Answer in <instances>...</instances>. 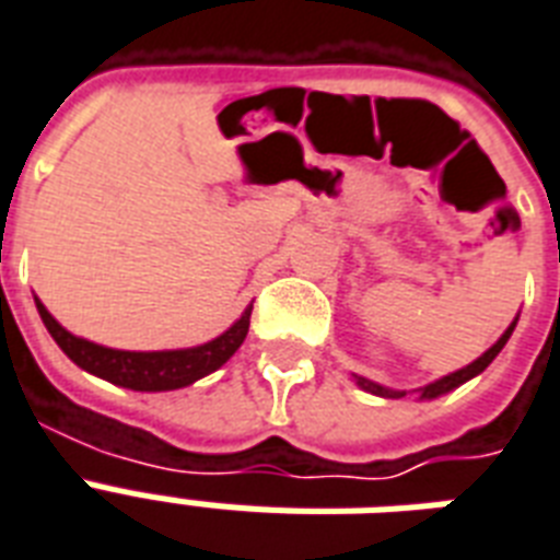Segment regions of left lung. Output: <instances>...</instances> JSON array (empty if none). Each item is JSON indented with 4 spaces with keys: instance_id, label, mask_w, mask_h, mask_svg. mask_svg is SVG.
<instances>
[{
    "instance_id": "1",
    "label": "left lung",
    "mask_w": 560,
    "mask_h": 560,
    "mask_svg": "<svg viewBox=\"0 0 560 560\" xmlns=\"http://www.w3.org/2000/svg\"><path fill=\"white\" fill-rule=\"evenodd\" d=\"M514 327H517V318H514V324H511V327L502 332L500 341H497L493 348L485 350L482 357L476 359V362H470V365L462 368V371H453V374L441 376V380H435V383L423 385V388H420V400H432V397H441V394L453 392V388H458V385L467 383V380H474L476 374H482L485 368L491 365L493 359L500 357V350L505 348V341L511 339ZM357 385H359V388H365V392H371V394H380V397H392V400H397V397H406V392H394V388L376 385V383H371V380H365V376H357Z\"/></svg>"
}]
</instances>
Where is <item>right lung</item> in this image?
<instances>
[{"label":"right lung","instance_id":"right-lung-1","mask_svg":"<svg viewBox=\"0 0 560 560\" xmlns=\"http://www.w3.org/2000/svg\"><path fill=\"white\" fill-rule=\"evenodd\" d=\"M37 312H40L43 324L51 332V339L58 341V348L67 353L78 368H84L86 374H95L107 380V383L122 385L131 392H175L184 385H192L195 380L212 374L228 359L240 350V345L248 336L250 327V310L242 312V318L231 329H224L219 339L198 345V348L186 350H114L93 345V341L78 339L69 329H63L58 320L51 318V312L43 306L37 298Z\"/></svg>","mask_w":560,"mask_h":560}]
</instances>
